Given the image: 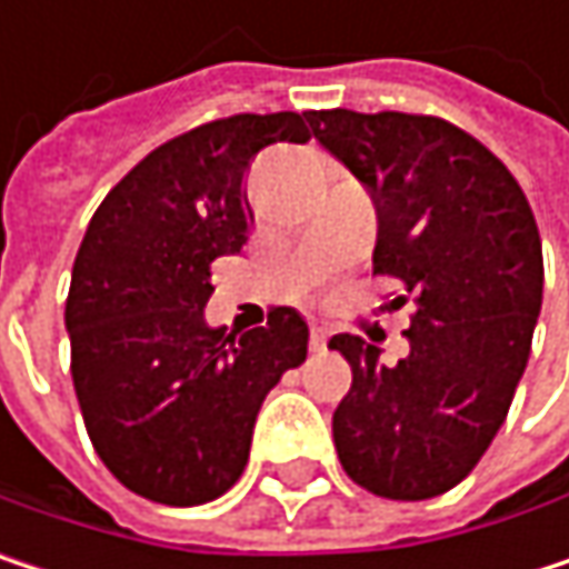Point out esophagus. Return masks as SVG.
I'll use <instances>...</instances> for the list:
<instances>
[{
  "label": "esophagus",
  "instance_id": "1",
  "mask_svg": "<svg viewBox=\"0 0 569 569\" xmlns=\"http://www.w3.org/2000/svg\"><path fill=\"white\" fill-rule=\"evenodd\" d=\"M329 329L326 326H312V332H309V346H312V352H322L326 349V342H329Z\"/></svg>",
  "mask_w": 569,
  "mask_h": 569
}]
</instances>
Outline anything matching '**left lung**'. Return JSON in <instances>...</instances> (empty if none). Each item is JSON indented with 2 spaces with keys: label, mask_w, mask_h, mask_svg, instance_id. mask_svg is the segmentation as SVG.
<instances>
[{
  "label": "left lung",
  "mask_w": 569,
  "mask_h": 569,
  "mask_svg": "<svg viewBox=\"0 0 569 569\" xmlns=\"http://www.w3.org/2000/svg\"><path fill=\"white\" fill-rule=\"evenodd\" d=\"M306 121L376 200L372 270L418 292L398 366L359 336L329 339L352 366L332 415L339 461L379 498H438L481 461L527 369L543 299L530 203L481 141L441 118L332 108Z\"/></svg>",
  "instance_id": "1"
}]
</instances>
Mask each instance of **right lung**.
<instances>
[{"mask_svg": "<svg viewBox=\"0 0 569 569\" xmlns=\"http://www.w3.org/2000/svg\"><path fill=\"white\" fill-rule=\"evenodd\" d=\"M306 114H233L151 151L94 210L64 302L71 379L108 471L134 495L190 508L247 468L257 411L306 359L309 326L280 306L243 336L207 326L210 263L237 257L253 210L247 171Z\"/></svg>", "mask_w": 569, "mask_h": 569, "instance_id": "obj_1", "label": "right lung"}]
</instances>
